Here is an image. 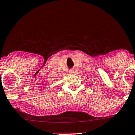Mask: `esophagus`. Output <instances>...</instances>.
Instances as JSON below:
<instances>
[{
    "instance_id": "obj_1",
    "label": "esophagus",
    "mask_w": 135,
    "mask_h": 135,
    "mask_svg": "<svg viewBox=\"0 0 135 135\" xmlns=\"http://www.w3.org/2000/svg\"><path fill=\"white\" fill-rule=\"evenodd\" d=\"M69 73H70V74H74V73H76V70L74 69H72V70H70V71H69Z\"/></svg>"
}]
</instances>
